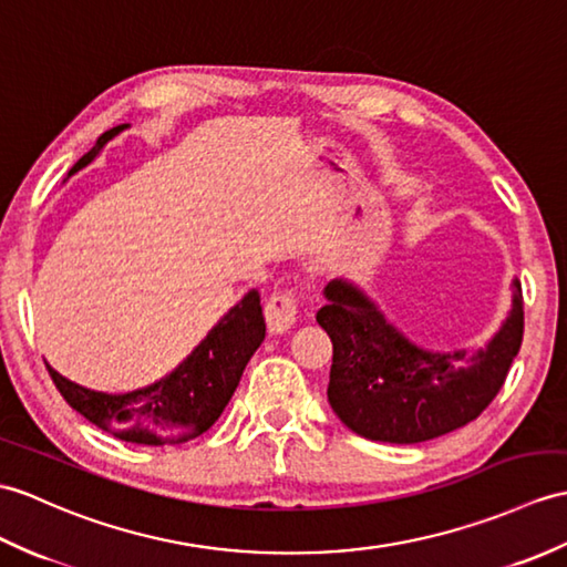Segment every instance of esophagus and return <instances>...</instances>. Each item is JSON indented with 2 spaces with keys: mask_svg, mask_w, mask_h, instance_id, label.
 Returning a JSON list of instances; mask_svg holds the SVG:
<instances>
[{
  "mask_svg": "<svg viewBox=\"0 0 567 567\" xmlns=\"http://www.w3.org/2000/svg\"><path fill=\"white\" fill-rule=\"evenodd\" d=\"M301 292L297 285L278 287L266 301V323L270 333H285L299 319Z\"/></svg>",
  "mask_w": 567,
  "mask_h": 567,
  "instance_id": "34e87169",
  "label": "esophagus"
}]
</instances>
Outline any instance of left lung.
Returning <instances> with one entry per match:
<instances>
[{"mask_svg":"<svg viewBox=\"0 0 567 567\" xmlns=\"http://www.w3.org/2000/svg\"><path fill=\"white\" fill-rule=\"evenodd\" d=\"M316 321L331 336L328 403L367 440L415 444L476 420L503 389L524 336V297L485 350H420L348 282L326 287Z\"/></svg>","mask_w":567,"mask_h":567,"instance_id":"8db88e82","label":"left lung"}]
</instances>
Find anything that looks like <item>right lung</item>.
I'll list each match as a JSON object with an SVG mask.
<instances>
[{
  "label": "right lung",
  "mask_w": 567,
  "mask_h": 567,
  "mask_svg": "<svg viewBox=\"0 0 567 567\" xmlns=\"http://www.w3.org/2000/svg\"><path fill=\"white\" fill-rule=\"evenodd\" d=\"M125 125H117L96 140V147L74 164L70 174L86 166L99 150ZM266 338L260 297L254 289L209 331L176 372L154 386L133 393H99L64 379L48 367L62 399L89 423L111 432L113 437L135 444H181L200 437L215 425L224 405L239 386L246 362Z\"/></svg>",
  "instance_id": "right-lung-1"
}]
</instances>
